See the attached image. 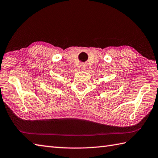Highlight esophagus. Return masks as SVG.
<instances>
[{
    "instance_id": "34e87169",
    "label": "esophagus",
    "mask_w": 158,
    "mask_h": 158,
    "mask_svg": "<svg viewBox=\"0 0 158 158\" xmlns=\"http://www.w3.org/2000/svg\"><path fill=\"white\" fill-rule=\"evenodd\" d=\"M81 69L83 70H86V66H85V65H82V67H81Z\"/></svg>"
}]
</instances>
